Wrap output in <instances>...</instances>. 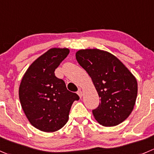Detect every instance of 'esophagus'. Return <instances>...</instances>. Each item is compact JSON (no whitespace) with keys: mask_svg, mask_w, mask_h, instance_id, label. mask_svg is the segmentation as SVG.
Masks as SVG:
<instances>
[{"mask_svg":"<svg viewBox=\"0 0 154 154\" xmlns=\"http://www.w3.org/2000/svg\"><path fill=\"white\" fill-rule=\"evenodd\" d=\"M77 94L80 96V98H82V96H83V92H82L81 89H79L78 92H77Z\"/></svg>","mask_w":154,"mask_h":154,"instance_id":"1","label":"esophagus"}]
</instances>
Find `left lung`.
<instances>
[{
  "label": "left lung",
  "instance_id": "obj_1",
  "mask_svg": "<svg viewBox=\"0 0 154 154\" xmlns=\"http://www.w3.org/2000/svg\"><path fill=\"white\" fill-rule=\"evenodd\" d=\"M76 59L86 70L101 98L92 110L95 120L104 126L124 121L135 106L138 83L133 74L116 56L98 49L80 50Z\"/></svg>",
  "mask_w": 154,
  "mask_h": 154
}]
</instances>
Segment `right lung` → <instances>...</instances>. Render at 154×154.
<instances>
[{"mask_svg": "<svg viewBox=\"0 0 154 154\" xmlns=\"http://www.w3.org/2000/svg\"><path fill=\"white\" fill-rule=\"evenodd\" d=\"M68 53L67 48L49 50L30 65L19 86V100L25 116L43 132L62 129L68 122L73 102L80 99L55 75V70Z\"/></svg>", "mask_w": 154, "mask_h": 154, "instance_id": "1", "label": "right lung"}]
</instances>
